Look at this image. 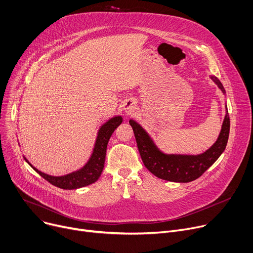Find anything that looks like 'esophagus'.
I'll use <instances>...</instances> for the list:
<instances>
[{"instance_id":"1","label":"esophagus","mask_w":253,"mask_h":253,"mask_svg":"<svg viewBox=\"0 0 253 253\" xmlns=\"http://www.w3.org/2000/svg\"><path fill=\"white\" fill-rule=\"evenodd\" d=\"M123 108H124V111L126 114H130V113H132L134 111L135 104L133 102H131V101H126L124 106H123Z\"/></svg>"}]
</instances>
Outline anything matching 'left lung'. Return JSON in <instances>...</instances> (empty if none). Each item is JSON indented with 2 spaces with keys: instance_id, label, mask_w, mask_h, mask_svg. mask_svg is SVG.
<instances>
[{
  "instance_id": "obj_1",
  "label": "left lung",
  "mask_w": 253,
  "mask_h": 253,
  "mask_svg": "<svg viewBox=\"0 0 253 253\" xmlns=\"http://www.w3.org/2000/svg\"><path fill=\"white\" fill-rule=\"evenodd\" d=\"M212 82L226 95L221 81L215 76H210ZM226 114L217 141L207 151L198 155L169 154L162 151L155 143L152 135L134 120H129L138 149L146 168L160 179L172 182H190L199 178L224 152L230 130V120L227 104Z\"/></svg>"
}]
</instances>
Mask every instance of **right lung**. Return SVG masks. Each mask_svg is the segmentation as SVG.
Wrapping results in <instances>:
<instances>
[{
	"label": "right lung",
	"mask_w": 253,
	"mask_h": 253,
	"mask_svg": "<svg viewBox=\"0 0 253 253\" xmlns=\"http://www.w3.org/2000/svg\"><path fill=\"white\" fill-rule=\"evenodd\" d=\"M123 123L121 115H115L113 118L106 121L97 131L94 147L87 162L78 170L73 171L66 175L52 176L49 174L43 173L35 168L24 156L25 161L38 173L42 177L47 180L52 185L63 189H77L94 183L100 177L104 162L108 141L112 132Z\"/></svg>",
	"instance_id": "obj_1"
}]
</instances>
